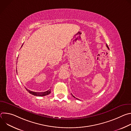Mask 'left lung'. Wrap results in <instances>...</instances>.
Listing matches in <instances>:
<instances>
[{
	"mask_svg": "<svg viewBox=\"0 0 131 131\" xmlns=\"http://www.w3.org/2000/svg\"><path fill=\"white\" fill-rule=\"evenodd\" d=\"M106 46H107V48H108V49H109V47H108V46H107V45H106ZM72 96H73V97H74V98H76V97H74V96H73V95H72ZM76 99H77V100H79V99H77V98H76Z\"/></svg>",
	"mask_w": 131,
	"mask_h": 131,
	"instance_id": "left-lung-1",
	"label": "left lung"
}]
</instances>
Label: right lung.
<instances>
[{"instance_id": "1", "label": "right lung", "mask_w": 131, "mask_h": 131, "mask_svg": "<svg viewBox=\"0 0 131 131\" xmlns=\"http://www.w3.org/2000/svg\"><path fill=\"white\" fill-rule=\"evenodd\" d=\"M23 44L22 45V47L23 46ZM26 89L30 93V94H31L32 95H34L35 96H46V95H47L49 94L50 93H51V90H48L46 92H35L30 91V90H28L26 88Z\"/></svg>"}]
</instances>
